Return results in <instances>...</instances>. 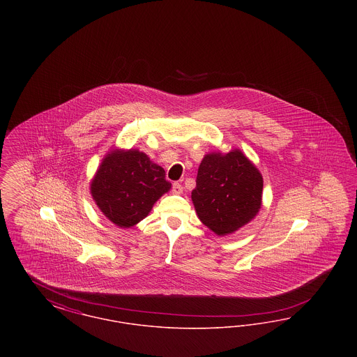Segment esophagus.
<instances>
[{"instance_id": "1", "label": "esophagus", "mask_w": 357, "mask_h": 357, "mask_svg": "<svg viewBox=\"0 0 357 357\" xmlns=\"http://www.w3.org/2000/svg\"><path fill=\"white\" fill-rule=\"evenodd\" d=\"M182 191H183V187H182L181 183H178V182H174V183H172V192H174V194H181Z\"/></svg>"}]
</instances>
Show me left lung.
I'll return each instance as SVG.
<instances>
[{
  "mask_svg": "<svg viewBox=\"0 0 357 357\" xmlns=\"http://www.w3.org/2000/svg\"><path fill=\"white\" fill-rule=\"evenodd\" d=\"M264 181L255 165L241 153L206 155L191 192L197 214L218 236L252 221L261 207Z\"/></svg>",
  "mask_w": 357,
  "mask_h": 357,
  "instance_id": "obj_1",
  "label": "left lung"
}]
</instances>
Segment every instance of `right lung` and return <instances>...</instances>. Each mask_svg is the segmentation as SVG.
<instances>
[{
	"instance_id": "right-lung-1",
	"label": "right lung",
	"mask_w": 357,
	"mask_h": 357,
	"mask_svg": "<svg viewBox=\"0 0 357 357\" xmlns=\"http://www.w3.org/2000/svg\"><path fill=\"white\" fill-rule=\"evenodd\" d=\"M165 170L137 150L112 151L102 159L91 192L102 214L119 227H131L149 215L170 190Z\"/></svg>"
}]
</instances>
